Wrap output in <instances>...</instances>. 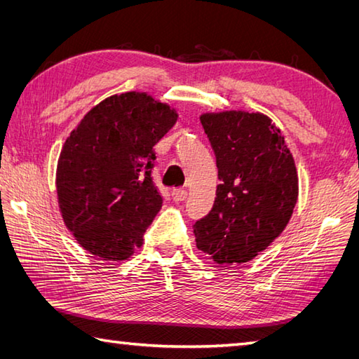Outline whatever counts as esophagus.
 <instances>
[{
  "mask_svg": "<svg viewBox=\"0 0 359 359\" xmlns=\"http://www.w3.org/2000/svg\"><path fill=\"white\" fill-rule=\"evenodd\" d=\"M171 196H172V199H174L175 202H182V201L187 199L188 193L185 191V189H172Z\"/></svg>",
  "mask_w": 359,
  "mask_h": 359,
  "instance_id": "1",
  "label": "esophagus"
}]
</instances>
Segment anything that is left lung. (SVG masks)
<instances>
[{
	"mask_svg": "<svg viewBox=\"0 0 359 359\" xmlns=\"http://www.w3.org/2000/svg\"><path fill=\"white\" fill-rule=\"evenodd\" d=\"M216 154V201L193 225L197 248L216 264H243L284 231L297 201V172L280 129L261 112L201 116Z\"/></svg>",
	"mask_w": 359,
	"mask_h": 359,
	"instance_id": "obj_1",
	"label": "left lung"
}]
</instances>
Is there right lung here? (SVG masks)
<instances>
[{"label":"right lung","instance_id":"right-lung-1","mask_svg":"<svg viewBox=\"0 0 359 359\" xmlns=\"http://www.w3.org/2000/svg\"><path fill=\"white\" fill-rule=\"evenodd\" d=\"M177 111L147 93L116 94L94 106L67 137L57 165L62 217L80 245L104 261H125L162 208L151 172L152 147Z\"/></svg>","mask_w":359,"mask_h":359}]
</instances>
